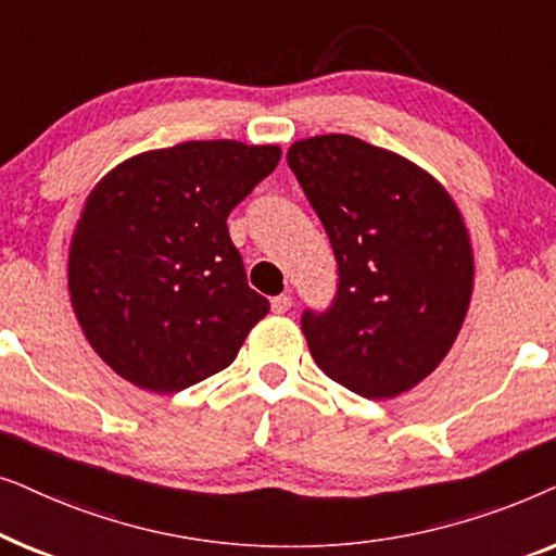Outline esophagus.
<instances>
[{
	"label": "esophagus",
	"mask_w": 556,
	"mask_h": 556,
	"mask_svg": "<svg viewBox=\"0 0 556 556\" xmlns=\"http://www.w3.org/2000/svg\"><path fill=\"white\" fill-rule=\"evenodd\" d=\"M291 306H293V299H291V295H286V293H280L270 301L273 314H286V311H291Z\"/></svg>",
	"instance_id": "1"
}]
</instances>
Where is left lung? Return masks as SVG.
Instances as JSON below:
<instances>
[{"instance_id":"obj_1","label":"left lung","mask_w":556,"mask_h":556,"mask_svg":"<svg viewBox=\"0 0 556 556\" xmlns=\"http://www.w3.org/2000/svg\"><path fill=\"white\" fill-rule=\"evenodd\" d=\"M316 210L339 283L303 311L318 369L362 397L413 390L451 352L473 293V253L451 194L405 156L346 134L288 149Z\"/></svg>"}]
</instances>
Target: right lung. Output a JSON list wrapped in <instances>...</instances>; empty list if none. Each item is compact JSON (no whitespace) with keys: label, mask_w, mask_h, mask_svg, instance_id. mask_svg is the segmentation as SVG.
Segmentation results:
<instances>
[{"label":"right lung","mask_w":556,"mask_h":556,"mask_svg":"<svg viewBox=\"0 0 556 556\" xmlns=\"http://www.w3.org/2000/svg\"><path fill=\"white\" fill-rule=\"evenodd\" d=\"M278 162V147L187 141L98 181L75 225L67 288L116 375L172 394L230 367L270 303L248 286L227 215Z\"/></svg>","instance_id":"add662e5"}]
</instances>
